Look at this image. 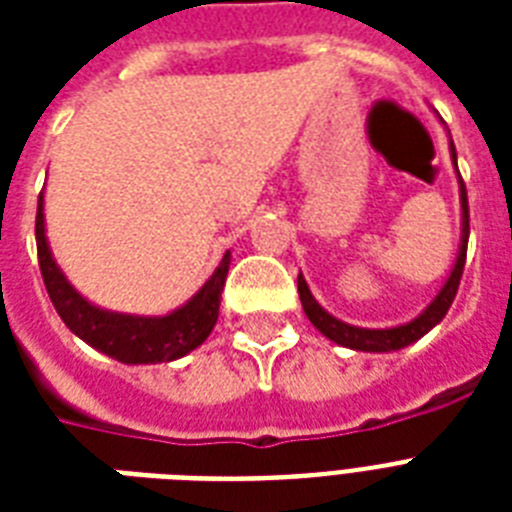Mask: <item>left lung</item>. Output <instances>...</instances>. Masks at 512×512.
Returning a JSON list of instances; mask_svg holds the SVG:
<instances>
[{
    "mask_svg": "<svg viewBox=\"0 0 512 512\" xmlns=\"http://www.w3.org/2000/svg\"><path fill=\"white\" fill-rule=\"evenodd\" d=\"M452 148V162L457 167V154ZM460 207H462V236H460V249H457V260H454V268L449 273V279L444 281V287L438 289V295L430 300V305L417 316V319L406 321V324H398V327L388 329H364L353 327V324H345V321L335 319L332 313L324 311L316 297L311 295V289L305 284L303 273L297 276V292H300V303H303L305 316L311 319V324L319 329L321 335L329 337L332 342L342 345V348L350 350H366V353H390V350H401L406 345H412L420 337H425L430 329L441 324V319L449 311L454 295H457V287H460L462 268H465V252H468V233H470V217H468V191H465V183L460 177Z\"/></svg>",
    "mask_w": 512,
    "mask_h": 512,
    "instance_id": "8db88e82",
    "label": "left lung"
}]
</instances>
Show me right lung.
<instances>
[{"mask_svg": "<svg viewBox=\"0 0 512 512\" xmlns=\"http://www.w3.org/2000/svg\"><path fill=\"white\" fill-rule=\"evenodd\" d=\"M36 252H39L44 287L63 324L90 348L122 364H162L199 348L217 324L220 292L231 265V252H225L215 273L204 281V287L167 316H132V313L106 311L71 287V281L60 271L47 244L44 196H39V209H36Z\"/></svg>", "mask_w": 512, "mask_h": 512, "instance_id": "add662e5", "label": "right lung"}]
</instances>
